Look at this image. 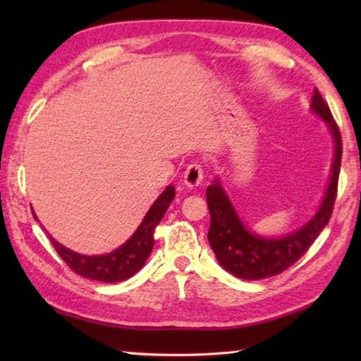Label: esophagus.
I'll list each match as a JSON object with an SVG mask.
<instances>
[{
    "mask_svg": "<svg viewBox=\"0 0 361 361\" xmlns=\"http://www.w3.org/2000/svg\"><path fill=\"white\" fill-rule=\"evenodd\" d=\"M204 178V167L197 162L189 164L188 169L185 170V185L188 188H195L202 183Z\"/></svg>",
    "mask_w": 361,
    "mask_h": 361,
    "instance_id": "obj_1",
    "label": "esophagus"
}]
</instances>
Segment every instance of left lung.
Listing matches in <instances>:
<instances>
[{"label":"left lung","mask_w":361,"mask_h":361,"mask_svg":"<svg viewBox=\"0 0 361 361\" xmlns=\"http://www.w3.org/2000/svg\"><path fill=\"white\" fill-rule=\"evenodd\" d=\"M312 109L325 119L331 130L336 152L331 181H329L325 199L317 215L304 228L282 239H262L245 229L218 181L207 188L205 195L210 210L209 242L219 264L235 277L258 280L283 272L307 252L331 218L334 200L338 195L342 138L339 127L333 119L331 109L323 100L319 89H315L312 97Z\"/></svg>","instance_id":"8db88e82"}]
</instances>
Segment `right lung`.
Masks as SVG:
<instances>
[{"mask_svg":"<svg viewBox=\"0 0 361 361\" xmlns=\"http://www.w3.org/2000/svg\"><path fill=\"white\" fill-rule=\"evenodd\" d=\"M175 197V188L169 186L166 191L159 195L157 200L146 213L143 223L135 231L129 240L124 245L114 250L109 255L102 256H84L78 255L71 250L65 248L57 243L52 237H49L52 242L56 252L60 258L65 261L73 272L79 274L85 279L99 280V282H122V280L132 277L148 259L152 247H154V231L156 226L161 223L162 216L166 215L170 202ZM36 218V216H35Z\"/></svg>","mask_w":361,"mask_h":361,"instance_id":"right-lung-1","label":"right lung"}]
</instances>
